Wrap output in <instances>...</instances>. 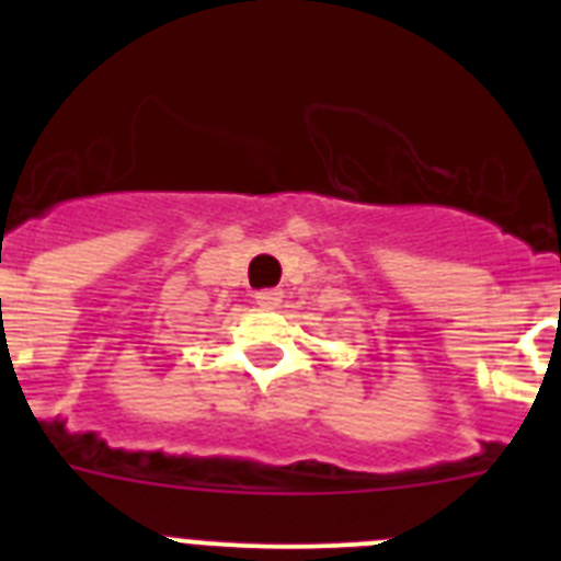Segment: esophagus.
Here are the masks:
<instances>
[{
  "label": "esophagus",
  "mask_w": 561,
  "mask_h": 561,
  "mask_svg": "<svg viewBox=\"0 0 561 561\" xmlns=\"http://www.w3.org/2000/svg\"><path fill=\"white\" fill-rule=\"evenodd\" d=\"M255 300H257V306H264V309H277V306H280V300H284V291L280 289L255 291Z\"/></svg>",
  "instance_id": "obj_1"
}]
</instances>
